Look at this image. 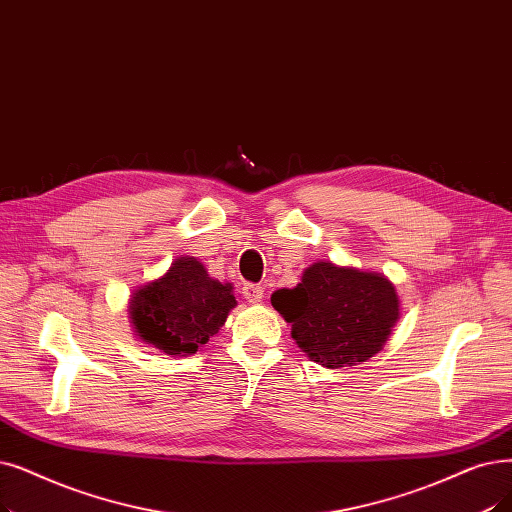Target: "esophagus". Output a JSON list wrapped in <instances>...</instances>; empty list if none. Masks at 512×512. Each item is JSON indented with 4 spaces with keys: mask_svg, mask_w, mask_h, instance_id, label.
Listing matches in <instances>:
<instances>
[{
    "mask_svg": "<svg viewBox=\"0 0 512 512\" xmlns=\"http://www.w3.org/2000/svg\"><path fill=\"white\" fill-rule=\"evenodd\" d=\"M242 297L249 303H259L263 299V286L259 284H244L242 286Z\"/></svg>",
    "mask_w": 512,
    "mask_h": 512,
    "instance_id": "1",
    "label": "esophagus"
}]
</instances>
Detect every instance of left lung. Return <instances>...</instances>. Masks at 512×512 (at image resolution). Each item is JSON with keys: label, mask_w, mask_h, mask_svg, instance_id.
Segmentation results:
<instances>
[{"label": "left lung", "mask_w": 512, "mask_h": 512, "mask_svg": "<svg viewBox=\"0 0 512 512\" xmlns=\"http://www.w3.org/2000/svg\"><path fill=\"white\" fill-rule=\"evenodd\" d=\"M272 305L291 322L295 343L326 368H345L379 353L399 320L395 286L376 272L318 261Z\"/></svg>", "instance_id": "left-lung-1"}]
</instances>
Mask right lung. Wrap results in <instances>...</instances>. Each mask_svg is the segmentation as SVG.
<instances>
[{
    "instance_id": "obj_1",
    "label": "right lung",
    "mask_w": 512,
    "mask_h": 512,
    "mask_svg": "<svg viewBox=\"0 0 512 512\" xmlns=\"http://www.w3.org/2000/svg\"><path fill=\"white\" fill-rule=\"evenodd\" d=\"M234 305L230 284L213 280L194 257H177L165 276L133 291L129 318L142 341L186 358L217 335Z\"/></svg>"
}]
</instances>
